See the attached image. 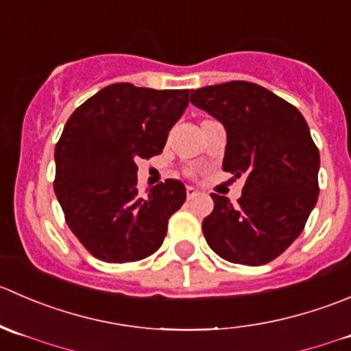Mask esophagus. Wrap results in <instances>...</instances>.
<instances>
[{
    "label": "esophagus",
    "instance_id": "1",
    "mask_svg": "<svg viewBox=\"0 0 351 351\" xmlns=\"http://www.w3.org/2000/svg\"><path fill=\"white\" fill-rule=\"evenodd\" d=\"M186 194H187V199H193V197H196L197 194H199V191H197L196 187H193V186H187L186 187Z\"/></svg>",
    "mask_w": 351,
    "mask_h": 351
}]
</instances>
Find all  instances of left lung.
Instances as JSON below:
<instances>
[{
	"instance_id": "obj_1",
	"label": "left lung",
	"mask_w": 351,
	"mask_h": 351,
	"mask_svg": "<svg viewBox=\"0 0 351 351\" xmlns=\"http://www.w3.org/2000/svg\"><path fill=\"white\" fill-rule=\"evenodd\" d=\"M191 102L227 133L223 171L245 176L237 204L211 194L208 245L225 261L261 266L302 234L319 194V150L297 107L249 82L191 90Z\"/></svg>"
}]
</instances>
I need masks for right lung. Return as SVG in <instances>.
Returning <instances> with one entry per match:
<instances>
[{
	"label": "right lung",
	"instance_id": "obj_1",
	"mask_svg": "<svg viewBox=\"0 0 351 351\" xmlns=\"http://www.w3.org/2000/svg\"><path fill=\"white\" fill-rule=\"evenodd\" d=\"M187 104L189 90L114 83L66 123L54 150V193L68 227L100 261H140L164 242L186 187L167 179L140 194L136 160L162 154Z\"/></svg>",
	"mask_w": 351,
	"mask_h": 351
}]
</instances>
